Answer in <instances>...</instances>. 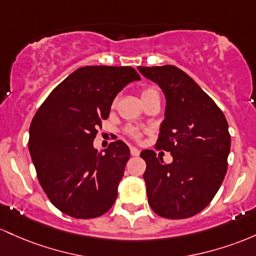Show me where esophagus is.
Listing matches in <instances>:
<instances>
[{
	"mask_svg": "<svg viewBox=\"0 0 256 256\" xmlns=\"http://www.w3.org/2000/svg\"><path fill=\"white\" fill-rule=\"evenodd\" d=\"M130 154L132 156H139L140 151L136 148H134V146H130Z\"/></svg>",
	"mask_w": 256,
	"mask_h": 256,
	"instance_id": "34e87169",
	"label": "esophagus"
}]
</instances>
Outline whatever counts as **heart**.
<instances>
[{
    "instance_id": "obj_1",
    "label": "heart",
    "mask_w": 256,
    "mask_h": 256,
    "mask_svg": "<svg viewBox=\"0 0 256 256\" xmlns=\"http://www.w3.org/2000/svg\"><path fill=\"white\" fill-rule=\"evenodd\" d=\"M156 96H158V90H157V88L154 87V86H148V87H145L142 90V102H146V100L151 99V98H156ZM116 104H117V100H114L112 108H114ZM126 134L134 140H140L142 136V132H140L138 128H134V127H128L127 129H126Z\"/></svg>"
}]
</instances>
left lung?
Listing matches in <instances>:
<instances>
[{
  "mask_svg": "<svg viewBox=\"0 0 256 256\" xmlns=\"http://www.w3.org/2000/svg\"><path fill=\"white\" fill-rule=\"evenodd\" d=\"M166 96V118L156 148L170 152L166 164L144 150V180L152 210L166 219H185L212 202L228 170L231 136L225 114L188 74L173 65L139 66Z\"/></svg>",
  "mask_w": 256,
  "mask_h": 256,
  "instance_id": "left-lung-1",
  "label": "left lung"
}]
</instances>
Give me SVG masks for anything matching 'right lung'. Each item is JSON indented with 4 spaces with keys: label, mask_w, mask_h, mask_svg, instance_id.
I'll use <instances>...</instances> for the list:
<instances>
[{
    "label": "right lung",
    "mask_w": 256,
    "mask_h": 256,
    "mask_svg": "<svg viewBox=\"0 0 256 256\" xmlns=\"http://www.w3.org/2000/svg\"><path fill=\"white\" fill-rule=\"evenodd\" d=\"M130 66H84L56 86L30 126L28 151L43 191L60 212L76 219L102 216L117 198L129 160L122 140L98 152V128L123 87L139 81Z\"/></svg>",
    "instance_id": "add662e5"
}]
</instances>
